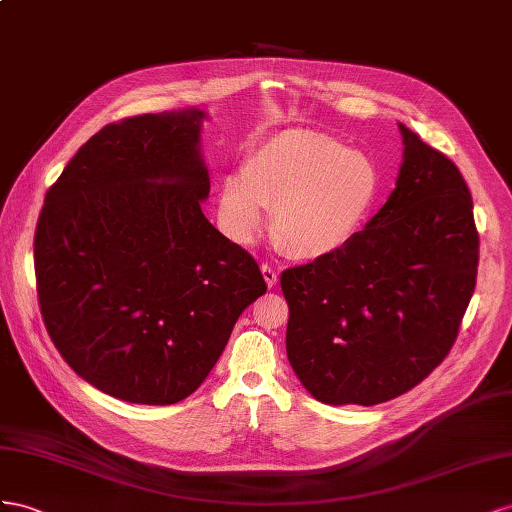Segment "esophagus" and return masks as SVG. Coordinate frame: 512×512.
<instances>
[{"label":"esophagus","instance_id":"1","mask_svg":"<svg viewBox=\"0 0 512 512\" xmlns=\"http://www.w3.org/2000/svg\"><path fill=\"white\" fill-rule=\"evenodd\" d=\"M261 274H264V279H266L268 287H274L276 283H279V270H276L274 266L261 264Z\"/></svg>","mask_w":512,"mask_h":512}]
</instances>
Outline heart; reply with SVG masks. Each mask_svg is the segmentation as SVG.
Segmentation results:
<instances>
[{
  "mask_svg": "<svg viewBox=\"0 0 512 512\" xmlns=\"http://www.w3.org/2000/svg\"><path fill=\"white\" fill-rule=\"evenodd\" d=\"M379 191L373 160L326 133L291 128L246 158L218 191L227 236L253 242L272 210V231L300 259L324 257L352 240Z\"/></svg>",
  "mask_w": 512,
  "mask_h": 512,
  "instance_id": "heart-1",
  "label": "heart"
}]
</instances>
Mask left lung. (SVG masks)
I'll list each match as a JSON object with an SVG mask.
<instances>
[{
    "mask_svg": "<svg viewBox=\"0 0 512 512\" xmlns=\"http://www.w3.org/2000/svg\"><path fill=\"white\" fill-rule=\"evenodd\" d=\"M397 188L337 251L289 268L287 358L321 403L412 390L455 345L476 287L478 231L457 165L401 124Z\"/></svg>",
    "mask_w": 512,
    "mask_h": 512,
    "instance_id": "8db88e82",
    "label": "left lung"
}]
</instances>
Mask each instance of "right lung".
<instances>
[{"label": "right lung", "mask_w": 512, "mask_h": 512, "mask_svg": "<svg viewBox=\"0 0 512 512\" xmlns=\"http://www.w3.org/2000/svg\"><path fill=\"white\" fill-rule=\"evenodd\" d=\"M201 111L107 124L45 195L34 236L42 319L68 367L115 399L171 405L266 294L253 255L201 212Z\"/></svg>", "instance_id": "add662e5"}]
</instances>
